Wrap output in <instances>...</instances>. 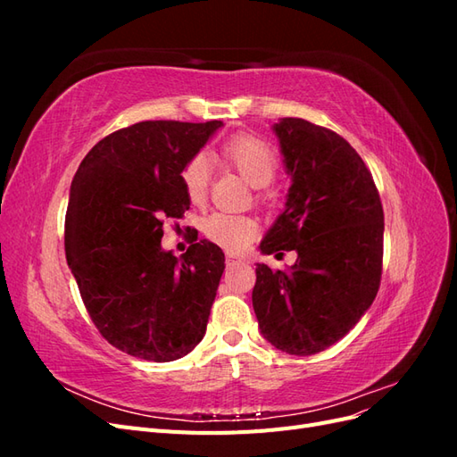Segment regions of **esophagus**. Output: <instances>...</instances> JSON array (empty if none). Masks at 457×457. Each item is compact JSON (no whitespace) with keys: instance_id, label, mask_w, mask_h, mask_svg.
<instances>
[{"instance_id":"obj_1","label":"esophagus","mask_w":457,"mask_h":457,"mask_svg":"<svg viewBox=\"0 0 457 457\" xmlns=\"http://www.w3.org/2000/svg\"><path fill=\"white\" fill-rule=\"evenodd\" d=\"M225 262H227V267L230 269V267H234V265H240V262H244V259L238 257V255H234V253H227Z\"/></svg>"}]
</instances>
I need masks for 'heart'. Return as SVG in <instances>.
Returning <instances> with one entry per match:
<instances>
[{
    "mask_svg": "<svg viewBox=\"0 0 457 457\" xmlns=\"http://www.w3.org/2000/svg\"><path fill=\"white\" fill-rule=\"evenodd\" d=\"M225 160L238 170V173L252 187H267L278 170L274 150L252 135H237L223 145ZM212 158L205 152L192 156L181 173L187 196L192 204H202L210 190ZM259 225L253 217L215 212L205 220L207 238L225 247L228 252H242L257 237Z\"/></svg>",
    "mask_w": 457,
    "mask_h": 457,
    "instance_id": "b5f03b06",
    "label": "heart"
}]
</instances>
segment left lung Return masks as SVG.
<instances>
[{
  "mask_svg": "<svg viewBox=\"0 0 457 457\" xmlns=\"http://www.w3.org/2000/svg\"><path fill=\"white\" fill-rule=\"evenodd\" d=\"M272 131L292 187L259 250H295L297 261L287 270L257 262L252 301L262 337L309 356L347 336L378 295L383 205L366 163L341 135L301 118H282Z\"/></svg>",
  "mask_w": 457,
  "mask_h": 457,
  "instance_id": "obj_1",
  "label": "left lung"
}]
</instances>
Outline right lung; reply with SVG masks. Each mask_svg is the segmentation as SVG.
I'll return each mask as SVG.
<instances>
[{
	"mask_svg": "<svg viewBox=\"0 0 457 457\" xmlns=\"http://www.w3.org/2000/svg\"><path fill=\"white\" fill-rule=\"evenodd\" d=\"M223 121H139L81 160L64 223L66 261L101 336L143 361L171 362L202 341L225 253L207 240L175 257L163 220L190 207L181 173Z\"/></svg>",
	"mask_w": 457,
	"mask_h": 457,
	"instance_id": "1",
	"label": "right lung"
}]
</instances>
